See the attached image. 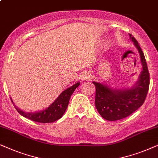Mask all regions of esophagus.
I'll list each match as a JSON object with an SVG mask.
<instances>
[{"mask_svg": "<svg viewBox=\"0 0 158 158\" xmlns=\"http://www.w3.org/2000/svg\"><path fill=\"white\" fill-rule=\"evenodd\" d=\"M89 77H90L89 74H87V73H86V74H85L83 77H82V79H84V80L88 79L89 78Z\"/></svg>", "mask_w": 158, "mask_h": 158, "instance_id": "1", "label": "esophagus"}]
</instances>
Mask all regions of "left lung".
Returning a JSON list of instances; mask_svg holds the SVG:
<instances>
[{"instance_id":"8db88e82","label":"left lung","mask_w":158,"mask_h":158,"mask_svg":"<svg viewBox=\"0 0 158 158\" xmlns=\"http://www.w3.org/2000/svg\"><path fill=\"white\" fill-rule=\"evenodd\" d=\"M139 53L143 71L139 81L130 89L112 90L97 82H93L96 89L95 106L99 114L109 121H116L128 117L143 105L150 86V73L143 52L138 42L130 34Z\"/></svg>"}]
</instances>
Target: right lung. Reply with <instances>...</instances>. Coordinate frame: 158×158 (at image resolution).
<instances>
[{"mask_svg": "<svg viewBox=\"0 0 158 158\" xmlns=\"http://www.w3.org/2000/svg\"><path fill=\"white\" fill-rule=\"evenodd\" d=\"M79 82H78V83L75 84L74 85L72 86L71 87L66 89L48 108L41 111V112L28 113L23 112L16 106H15V108L16 109L18 112L20 114L34 122L40 123H54V122L58 120L63 116L68 106L71 96H72L73 92H74V90L76 89V88L79 86Z\"/></svg>", "mask_w": 158, "mask_h": 158, "instance_id": "obj_1", "label": "right lung"}]
</instances>
